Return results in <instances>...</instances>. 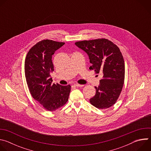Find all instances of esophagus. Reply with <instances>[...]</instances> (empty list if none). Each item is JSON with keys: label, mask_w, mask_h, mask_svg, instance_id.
<instances>
[{"label": "esophagus", "mask_w": 151, "mask_h": 151, "mask_svg": "<svg viewBox=\"0 0 151 151\" xmlns=\"http://www.w3.org/2000/svg\"><path fill=\"white\" fill-rule=\"evenodd\" d=\"M74 85L76 87H82L83 86V85H81V84H78V83H75V84H74Z\"/></svg>", "instance_id": "esophagus-1"}]
</instances>
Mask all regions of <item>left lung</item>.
<instances>
[{"label":"left lung","instance_id":"8db88e82","mask_svg":"<svg viewBox=\"0 0 151 151\" xmlns=\"http://www.w3.org/2000/svg\"><path fill=\"white\" fill-rule=\"evenodd\" d=\"M75 45L88 55L90 69L103 74L91 104L99 109L109 108L118 99L124 82L125 64L119 48L106 39L79 41Z\"/></svg>","mask_w":151,"mask_h":151}]
</instances>
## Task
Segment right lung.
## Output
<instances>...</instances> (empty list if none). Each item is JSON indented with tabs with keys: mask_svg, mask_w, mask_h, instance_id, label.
<instances>
[{
	"mask_svg": "<svg viewBox=\"0 0 151 151\" xmlns=\"http://www.w3.org/2000/svg\"><path fill=\"white\" fill-rule=\"evenodd\" d=\"M64 42L43 40L28 52L25 60V75L29 91L37 101L49 111H54L68 100L71 86L52 83L54 71L52 56Z\"/></svg>",
	"mask_w": 151,
	"mask_h": 151,
	"instance_id": "right-lung-1",
	"label": "right lung"
}]
</instances>
